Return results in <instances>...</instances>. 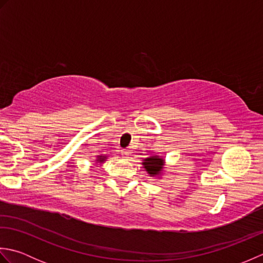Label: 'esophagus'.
I'll return each instance as SVG.
<instances>
[{
	"label": "esophagus",
	"instance_id": "1",
	"mask_svg": "<svg viewBox=\"0 0 263 263\" xmlns=\"http://www.w3.org/2000/svg\"><path fill=\"white\" fill-rule=\"evenodd\" d=\"M121 155H122V157L124 158V159L130 158V152H127V150H122Z\"/></svg>",
	"mask_w": 263,
	"mask_h": 263
}]
</instances>
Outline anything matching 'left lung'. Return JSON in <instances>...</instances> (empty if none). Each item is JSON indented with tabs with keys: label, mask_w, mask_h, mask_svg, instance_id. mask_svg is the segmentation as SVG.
<instances>
[{
	"label": "left lung",
	"mask_w": 263,
	"mask_h": 263,
	"mask_svg": "<svg viewBox=\"0 0 263 263\" xmlns=\"http://www.w3.org/2000/svg\"><path fill=\"white\" fill-rule=\"evenodd\" d=\"M142 166L147 174L153 178H160L163 176V172L165 168V159L160 156H150L142 160Z\"/></svg>",
	"instance_id": "1"
}]
</instances>
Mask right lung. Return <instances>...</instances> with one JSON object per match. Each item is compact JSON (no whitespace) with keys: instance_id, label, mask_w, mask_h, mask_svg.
<instances>
[{"instance_id":"obj_1","label":"right lung","mask_w":263,"mask_h":263,"mask_svg":"<svg viewBox=\"0 0 263 263\" xmlns=\"http://www.w3.org/2000/svg\"><path fill=\"white\" fill-rule=\"evenodd\" d=\"M96 164H104L106 160H107V156L106 155H97L96 156Z\"/></svg>"}]
</instances>
